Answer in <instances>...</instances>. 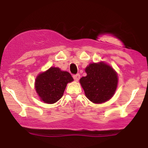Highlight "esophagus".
Masks as SVG:
<instances>
[{
    "instance_id": "obj_1",
    "label": "esophagus",
    "mask_w": 148,
    "mask_h": 148,
    "mask_svg": "<svg viewBox=\"0 0 148 148\" xmlns=\"http://www.w3.org/2000/svg\"><path fill=\"white\" fill-rule=\"evenodd\" d=\"M73 78H74V79L76 81H78L80 79V74H74V75H73Z\"/></svg>"
}]
</instances>
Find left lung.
Listing matches in <instances>:
<instances>
[{
	"label": "left lung",
	"mask_w": 148,
	"mask_h": 148,
	"mask_svg": "<svg viewBox=\"0 0 148 148\" xmlns=\"http://www.w3.org/2000/svg\"><path fill=\"white\" fill-rule=\"evenodd\" d=\"M87 76L80 79L87 98L101 103L110 99L118 85V76L111 66L103 63L90 64L86 68Z\"/></svg>",
	"instance_id": "8db88e82"
}]
</instances>
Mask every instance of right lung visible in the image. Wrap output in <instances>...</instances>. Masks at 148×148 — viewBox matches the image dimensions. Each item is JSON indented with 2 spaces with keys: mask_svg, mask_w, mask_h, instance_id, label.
<instances>
[{
  "mask_svg": "<svg viewBox=\"0 0 148 148\" xmlns=\"http://www.w3.org/2000/svg\"><path fill=\"white\" fill-rule=\"evenodd\" d=\"M73 80L69 72L52 67L37 76L35 90L44 102L53 103L62 97L67 84Z\"/></svg>",
  "mask_w": 148,
  "mask_h": 148,
  "instance_id": "add662e5",
  "label": "right lung"
}]
</instances>
